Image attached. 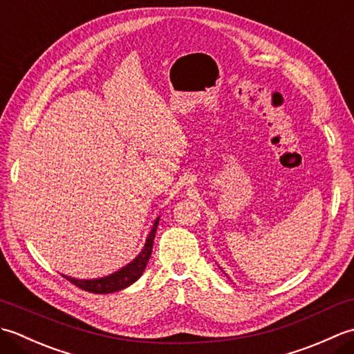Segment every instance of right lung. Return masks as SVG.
<instances>
[{"instance_id": "1", "label": "right lung", "mask_w": 354, "mask_h": 354, "mask_svg": "<svg viewBox=\"0 0 354 354\" xmlns=\"http://www.w3.org/2000/svg\"><path fill=\"white\" fill-rule=\"evenodd\" d=\"M158 222H160V217L155 221L152 230H150L149 236L146 239L145 248H142L141 252L129 263V265H126L124 268L117 270V272L111 274L108 277L94 278V280H77V278H73V277H66V275L64 277L68 281H71L74 286L80 288L82 290L91 292V293H111V292H117L127 288V286H131L132 283L137 281L142 275V272H145L146 265L150 259V254H152V246L155 240V232L158 228Z\"/></svg>"}]
</instances>
